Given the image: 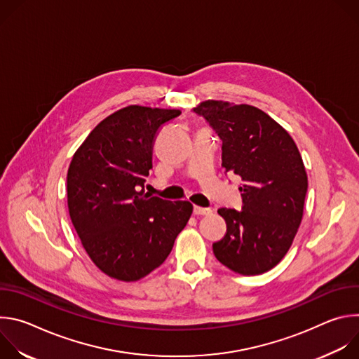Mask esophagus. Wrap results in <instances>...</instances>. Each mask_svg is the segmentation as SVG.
I'll return each instance as SVG.
<instances>
[{
    "label": "esophagus",
    "instance_id": "esophagus-1",
    "mask_svg": "<svg viewBox=\"0 0 359 359\" xmlns=\"http://www.w3.org/2000/svg\"><path fill=\"white\" fill-rule=\"evenodd\" d=\"M193 213L198 215V216H208L212 213V209L209 208H200V206H194L193 208Z\"/></svg>",
    "mask_w": 359,
    "mask_h": 359
}]
</instances>
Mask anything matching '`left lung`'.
<instances>
[{"mask_svg": "<svg viewBox=\"0 0 359 359\" xmlns=\"http://www.w3.org/2000/svg\"><path fill=\"white\" fill-rule=\"evenodd\" d=\"M220 136L222 166L241 177L243 208L219 209L226 236L213 244L216 259L243 276L276 267L297 234L309 180L297 144L263 111L223 100L193 109Z\"/></svg>", "mask_w": 359, "mask_h": 359, "instance_id": "obj_1", "label": "left lung"}]
</instances>
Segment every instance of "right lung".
<instances>
[{
	"instance_id": "add662e5",
	"label": "right lung",
	"mask_w": 359,
	"mask_h": 359,
	"mask_svg": "<svg viewBox=\"0 0 359 359\" xmlns=\"http://www.w3.org/2000/svg\"><path fill=\"white\" fill-rule=\"evenodd\" d=\"M176 109L123 108L102 121L76 150L67 176L72 224L90 260L112 278L136 281L158 269L193 206L144 191L158 130Z\"/></svg>"
}]
</instances>
